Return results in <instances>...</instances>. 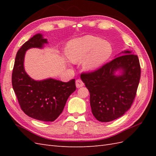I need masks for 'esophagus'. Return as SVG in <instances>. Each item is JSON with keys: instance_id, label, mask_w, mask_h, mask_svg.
I'll return each mask as SVG.
<instances>
[{"instance_id": "obj_1", "label": "esophagus", "mask_w": 156, "mask_h": 156, "mask_svg": "<svg viewBox=\"0 0 156 156\" xmlns=\"http://www.w3.org/2000/svg\"><path fill=\"white\" fill-rule=\"evenodd\" d=\"M76 86L78 88L82 87L84 86L83 82H82L81 80H80V79H78V80H76Z\"/></svg>"}]
</instances>
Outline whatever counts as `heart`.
Wrapping results in <instances>:
<instances>
[{
  "label": "heart",
  "mask_w": 156,
  "mask_h": 156,
  "mask_svg": "<svg viewBox=\"0 0 156 156\" xmlns=\"http://www.w3.org/2000/svg\"><path fill=\"white\" fill-rule=\"evenodd\" d=\"M65 53L69 61L74 63L83 62V67L88 72L97 70L112 53L111 44L107 41L93 35L69 41L66 46Z\"/></svg>",
  "instance_id": "1"
}]
</instances>
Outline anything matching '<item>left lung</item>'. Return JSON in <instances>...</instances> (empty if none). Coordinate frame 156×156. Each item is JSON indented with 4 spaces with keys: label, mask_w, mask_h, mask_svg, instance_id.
<instances>
[{
    "label": "left lung",
    "mask_w": 156,
    "mask_h": 156,
    "mask_svg": "<svg viewBox=\"0 0 156 156\" xmlns=\"http://www.w3.org/2000/svg\"><path fill=\"white\" fill-rule=\"evenodd\" d=\"M118 55L97 70L80 76L90 92L92 114L101 122L121 117L131 108L140 82L137 55L129 49Z\"/></svg>",
    "instance_id": "left-lung-1"
}]
</instances>
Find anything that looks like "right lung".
Instances as JSON below:
<instances>
[{
  "label": "right lung",
  "mask_w": 156,
  "mask_h": 156,
  "mask_svg": "<svg viewBox=\"0 0 156 156\" xmlns=\"http://www.w3.org/2000/svg\"><path fill=\"white\" fill-rule=\"evenodd\" d=\"M48 39L35 35L16 53L12 74L13 90L23 111L33 119L54 121L60 115L68 97L76 90L75 80L64 82L49 78L42 80L31 78L24 68L25 52L31 48L41 49Z\"/></svg>",
  "instance_id": "obj_1"
}]
</instances>
